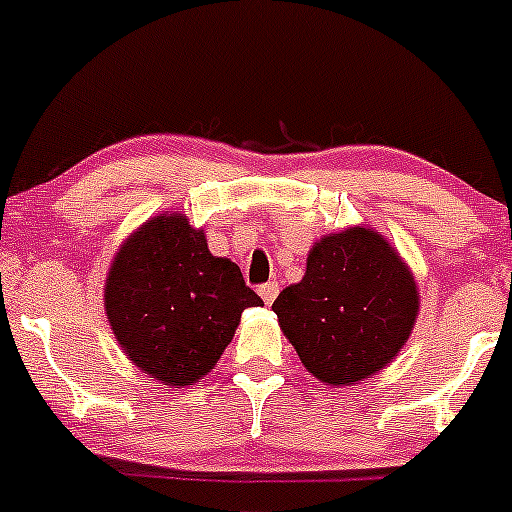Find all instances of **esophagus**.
I'll return each mask as SVG.
<instances>
[{"mask_svg": "<svg viewBox=\"0 0 512 512\" xmlns=\"http://www.w3.org/2000/svg\"><path fill=\"white\" fill-rule=\"evenodd\" d=\"M257 292H260L262 302L272 304V302H275L277 292H280V285H277V282H267V285H262L260 289H257Z\"/></svg>", "mask_w": 512, "mask_h": 512, "instance_id": "obj_1", "label": "esophagus"}]
</instances>
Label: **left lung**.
<instances>
[{
    "label": "left lung",
    "mask_w": 512,
    "mask_h": 512,
    "mask_svg": "<svg viewBox=\"0 0 512 512\" xmlns=\"http://www.w3.org/2000/svg\"><path fill=\"white\" fill-rule=\"evenodd\" d=\"M414 272L374 227L319 237L297 285L275 299L282 334L327 386L371 379L399 356L418 319Z\"/></svg>",
    "instance_id": "obj_1"
}]
</instances>
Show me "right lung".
Returning a JSON list of instances; mask_svg holds the SVG:
<instances>
[{
    "instance_id": "add662e5",
    "label": "right lung",
    "mask_w": 512,
    "mask_h": 512,
    "mask_svg": "<svg viewBox=\"0 0 512 512\" xmlns=\"http://www.w3.org/2000/svg\"><path fill=\"white\" fill-rule=\"evenodd\" d=\"M103 307L126 359L165 389H185L215 369L242 309L262 299L235 262L208 250L203 227L165 210L118 247Z\"/></svg>"
}]
</instances>
